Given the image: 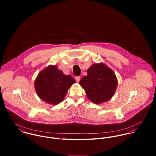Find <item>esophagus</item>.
I'll return each instance as SVG.
<instances>
[{
	"mask_svg": "<svg viewBox=\"0 0 156 156\" xmlns=\"http://www.w3.org/2000/svg\"><path fill=\"white\" fill-rule=\"evenodd\" d=\"M75 80L76 81V82H79L80 80V76H76L75 77Z\"/></svg>",
	"mask_w": 156,
	"mask_h": 156,
	"instance_id": "esophagus-1",
	"label": "esophagus"
}]
</instances>
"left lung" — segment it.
<instances>
[{
    "label": "left lung",
    "instance_id": "8db88e82",
    "mask_svg": "<svg viewBox=\"0 0 156 156\" xmlns=\"http://www.w3.org/2000/svg\"><path fill=\"white\" fill-rule=\"evenodd\" d=\"M89 100L101 104L110 100L117 87L118 81L114 71L104 63H94L87 69V75L80 81Z\"/></svg>",
    "mask_w": 156,
    "mask_h": 156
}]
</instances>
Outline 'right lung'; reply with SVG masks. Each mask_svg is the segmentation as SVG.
<instances>
[{
	"mask_svg": "<svg viewBox=\"0 0 156 156\" xmlns=\"http://www.w3.org/2000/svg\"><path fill=\"white\" fill-rule=\"evenodd\" d=\"M75 83L70 75H65L55 65H49L39 73L34 86L41 99L55 105L64 100L68 89Z\"/></svg>",
	"mask_w": 156,
	"mask_h": 156,
	"instance_id": "add662e5",
	"label": "right lung"
}]
</instances>
